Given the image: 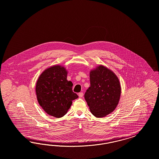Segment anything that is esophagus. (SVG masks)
I'll return each mask as SVG.
<instances>
[{
  "mask_svg": "<svg viewBox=\"0 0 159 159\" xmlns=\"http://www.w3.org/2000/svg\"><path fill=\"white\" fill-rule=\"evenodd\" d=\"M79 97H80V98L83 97V92L79 93Z\"/></svg>",
  "mask_w": 159,
  "mask_h": 159,
  "instance_id": "obj_1",
  "label": "esophagus"
}]
</instances>
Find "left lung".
Listing matches in <instances>:
<instances>
[{
    "instance_id": "obj_1",
    "label": "left lung",
    "mask_w": 159,
    "mask_h": 159,
    "mask_svg": "<svg viewBox=\"0 0 159 159\" xmlns=\"http://www.w3.org/2000/svg\"><path fill=\"white\" fill-rule=\"evenodd\" d=\"M90 81L84 98L93 116L104 117L118 104L121 93L120 80L112 70L100 65L90 72Z\"/></svg>"
}]
</instances>
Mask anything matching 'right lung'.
I'll return each instance as SVG.
<instances>
[{"label":"right lung","mask_w":159,"mask_h":159,"mask_svg":"<svg viewBox=\"0 0 159 159\" xmlns=\"http://www.w3.org/2000/svg\"><path fill=\"white\" fill-rule=\"evenodd\" d=\"M67 71L61 65L46 69L39 76L35 93L39 106L49 116L61 118L67 113L78 96L72 91L73 83L67 81Z\"/></svg>","instance_id":"1"}]
</instances>
